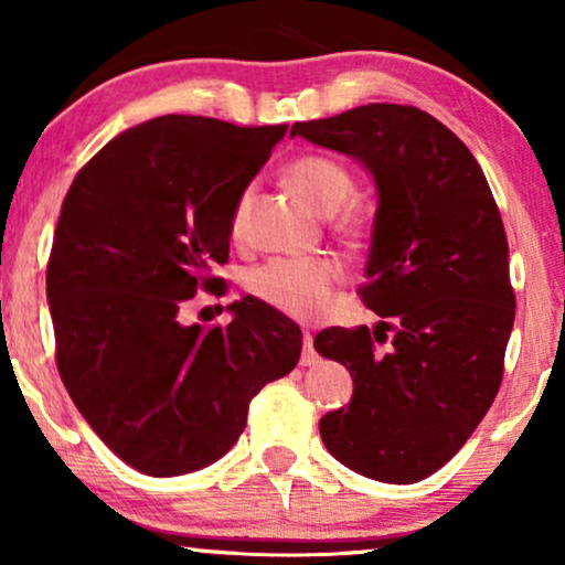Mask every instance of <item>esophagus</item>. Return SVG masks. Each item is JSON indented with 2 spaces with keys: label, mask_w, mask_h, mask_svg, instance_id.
<instances>
[{
  "label": "esophagus",
  "mask_w": 565,
  "mask_h": 565,
  "mask_svg": "<svg viewBox=\"0 0 565 565\" xmlns=\"http://www.w3.org/2000/svg\"><path fill=\"white\" fill-rule=\"evenodd\" d=\"M319 361L317 351H315V338H311V332H303V353H301V364L303 366H315Z\"/></svg>",
  "instance_id": "obj_1"
}]
</instances>
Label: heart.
I'll use <instances>...</instances> for the list:
<instances>
[{
    "mask_svg": "<svg viewBox=\"0 0 565 565\" xmlns=\"http://www.w3.org/2000/svg\"><path fill=\"white\" fill-rule=\"evenodd\" d=\"M288 185L319 214H335L353 193V180L343 164L327 157H301L290 162ZM248 191L233 209L230 227L238 235L246 220ZM340 280V264L332 256H280L256 267L248 275V288L264 303L275 306L296 319H319L330 306Z\"/></svg>",
    "mask_w": 565,
    "mask_h": 565,
    "instance_id": "b5f03b06",
    "label": "heart"
}]
</instances>
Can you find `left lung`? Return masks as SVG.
<instances>
[{"instance_id":"1","label":"left lung","mask_w":565,"mask_h":565,"mask_svg":"<svg viewBox=\"0 0 565 565\" xmlns=\"http://www.w3.org/2000/svg\"><path fill=\"white\" fill-rule=\"evenodd\" d=\"M290 136L372 172L377 214L359 294L395 322L315 338L353 377L351 403L324 414L319 435L356 475L419 482L463 448L503 380L516 298L498 204L461 138L416 107L366 104L296 122ZM385 329L394 345L377 354Z\"/></svg>"}]
</instances>
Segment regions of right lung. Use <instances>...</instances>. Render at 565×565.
I'll list each match as a JSON object with an SVG mask.
<instances>
[{
  "label": "right lung",
  "instance_id": "obj_1",
  "mask_svg": "<svg viewBox=\"0 0 565 565\" xmlns=\"http://www.w3.org/2000/svg\"><path fill=\"white\" fill-rule=\"evenodd\" d=\"M288 125L164 115L122 130L70 185L46 298L70 398L149 477L199 471L238 443L248 403L301 356L298 324L235 301L227 327L178 311L230 254V220Z\"/></svg>",
  "mask_w": 565,
  "mask_h": 565
}]
</instances>
